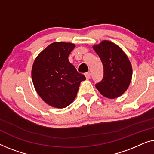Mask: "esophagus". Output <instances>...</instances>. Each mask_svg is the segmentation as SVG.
<instances>
[{
	"label": "esophagus",
	"instance_id": "esophagus-1",
	"mask_svg": "<svg viewBox=\"0 0 154 154\" xmlns=\"http://www.w3.org/2000/svg\"><path fill=\"white\" fill-rule=\"evenodd\" d=\"M85 77H86V79H89L90 78H91V74L89 72H86V73H85Z\"/></svg>",
	"mask_w": 154,
	"mask_h": 154
}]
</instances>
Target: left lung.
<instances>
[{
  "instance_id": "1",
  "label": "left lung",
  "mask_w": 154,
  "mask_h": 154,
  "mask_svg": "<svg viewBox=\"0 0 154 154\" xmlns=\"http://www.w3.org/2000/svg\"><path fill=\"white\" fill-rule=\"evenodd\" d=\"M93 48L103 66V77L96 84L99 92L106 98L121 96L128 88L132 79V66L126 54L118 45L103 40Z\"/></svg>"
}]
</instances>
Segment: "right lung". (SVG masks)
I'll use <instances>...</instances> for the list:
<instances>
[{
	"label": "right lung",
	"instance_id": "1",
	"mask_svg": "<svg viewBox=\"0 0 154 154\" xmlns=\"http://www.w3.org/2000/svg\"><path fill=\"white\" fill-rule=\"evenodd\" d=\"M75 45L51 43L37 56L31 76L38 94L51 107L64 108L76 98L80 82L86 79L69 62L68 56Z\"/></svg>",
	"mask_w": 154,
	"mask_h": 154
}]
</instances>
